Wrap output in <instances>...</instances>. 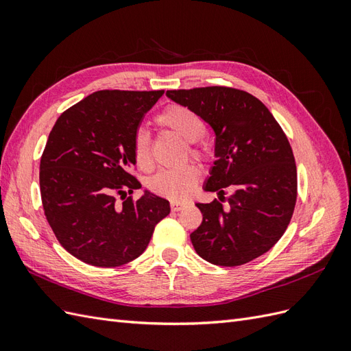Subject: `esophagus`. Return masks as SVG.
I'll return each instance as SVG.
<instances>
[{
  "label": "esophagus",
  "instance_id": "esophagus-1",
  "mask_svg": "<svg viewBox=\"0 0 351 351\" xmlns=\"http://www.w3.org/2000/svg\"><path fill=\"white\" fill-rule=\"evenodd\" d=\"M184 202H177V200H173L171 202V210L173 212H178V210H182L183 208H184Z\"/></svg>",
  "mask_w": 351,
  "mask_h": 351
}]
</instances>
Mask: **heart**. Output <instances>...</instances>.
<instances>
[{
	"label": "heart",
	"instance_id": "obj_1",
	"mask_svg": "<svg viewBox=\"0 0 351 351\" xmlns=\"http://www.w3.org/2000/svg\"><path fill=\"white\" fill-rule=\"evenodd\" d=\"M158 125L173 132L187 143H190L189 151L193 156H202L204 151L196 146V142L205 133V121L192 108L184 105L174 104L168 107L156 117ZM132 151L137 167L142 169H149L151 149H149V134L143 130H137L132 141ZM199 180V169L195 165H184L178 169H164L156 173L147 186L154 193L167 196L171 199L184 197L192 192Z\"/></svg>",
	"mask_w": 351,
	"mask_h": 351
}]
</instances>
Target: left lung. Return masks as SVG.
<instances>
[{
	"mask_svg": "<svg viewBox=\"0 0 351 351\" xmlns=\"http://www.w3.org/2000/svg\"><path fill=\"white\" fill-rule=\"evenodd\" d=\"M215 133V162L205 183L219 200L196 204L204 219L190 234L200 258L239 267L259 258L290 224L297 199L291 146L271 111L253 95L226 86L167 90ZM235 192L221 205L223 189Z\"/></svg>",
	"mask_w": 351,
	"mask_h": 351,
	"instance_id": "8db88e82",
	"label": "left lung"
}]
</instances>
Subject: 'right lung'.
Listing matches in <instances>:
<instances>
[{
	"instance_id": "1",
	"label": "right lung",
	"mask_w": 351,
	"mask_h": 351,
	"mask_svg": "<svg viewBox=\"0 0 351 351\" xmlns=\"http://www.w3.org/2000/svg\"><path fill=\"white\" fill-rule=\"evenodd\" d=\"M164 90H98L62 112L40 158L39 186L48 224L74 258L114 268L139 258L169 202L142 184L132 141ZM120 194L123 202L114 199Z\"/></svg>"
}]
</instances>
